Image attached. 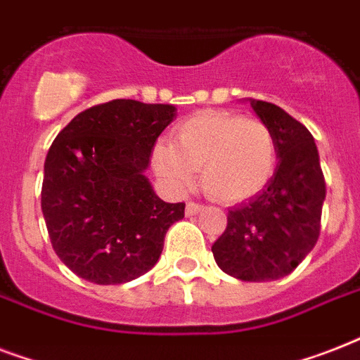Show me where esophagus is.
I'll list each match as a JSON object with an SVG mask.
<instances>
[{"mask_svg": "<svg viewBox=\"0 0 360 360\" xmlns=\"http://www.w3.org/2000/svg\"><path fill=\"white\" fill-rule=\"evenodd\" d=\"M202 209H203V205H200V203L188 202V203H186V207H185V213H186V217H192V214L200 213Z\"/></svg>", "mask_w": 360, "mask_h": 360, "instance_id": "esophagus-1", "label": "esophagus"}]
</instances>
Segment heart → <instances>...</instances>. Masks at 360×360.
Segmentation results:
<instances>
[{"label":"heart","mask_w":360,"mask_h":360,"mask_svg":"<svg viewBox=\"0 0 360 360\" xmlns=\"http://www.w3.org/2000/svg\"><path fill=\"white\" fill-rule=\"evenodd\" d=\"M157 174L175 188L192 185L200 168L209 196L224 203L245 202L262 191L276 168V140L262 120L228 110L188 115L172 132V146L153 151Z\"/></svg>","instance_id":"heart-1"}]
</instances>
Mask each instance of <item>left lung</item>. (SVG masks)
<instances>
[{
    "mask_svg": "<svg viewBox=\"0 0 360 360\" xmlns=\"http://www.w3.org/2000/svg\"><path fill=\"white\" fill-rule=\"evenodd\" d=\"M250 106L273 130L278 164L262 192L228 211V226L211 250L233 278L267 282L293 273L316 246L327 191L310 130L276 104Z\"/></svg>",
    "mask_w": 360,
    "mask_h": 360,
    "instance_id": "obj_1",
    "label": "left lung"
}]
</instances>
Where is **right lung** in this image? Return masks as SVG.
Returning a JSON list of instances; mask_svg holds the SVG:
<instances>
[{"label":"right lung","mask_w":360,"mask_h":360,"mask_svg":"<svg viewBox=\"0 0 360 360\" xmlns=\"http://www.w3.org/2000/svg\"><path fill=\"white\" fill-rule=\"evenodd\" d=\"M175 117L172 104L115 98L76 115L44 160L41 207L59 259L93 284L146 274L164 237L185 217L146 177L155 141Z\"/></svg>","instance_id":"right-lung-1"}]
</instances>
